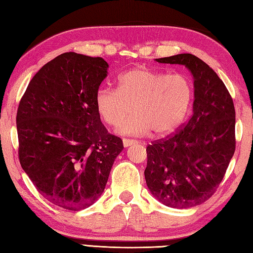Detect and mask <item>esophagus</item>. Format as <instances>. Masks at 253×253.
Returning a JSON list of instances; mask_svg holds the SVG:
<instances>
[{
  "instance_id": "1",
  "label": "esophagus",
  "mask_w": 253,
  "mask_h": 253,
  "mask_svg": "<svg viewBox=\"0 0 253 253\" xmlns=\"http://www.w3.org/2000/svg\"><path fill=\"white\" fill-rule=\"evenodd\" d=\"M135 143H137V141L133 140V139H123V144L125 148L129 147V146H131V144H135Z\"/></svg>"
}]
</instances>
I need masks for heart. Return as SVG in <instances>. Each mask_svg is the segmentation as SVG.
Here are the masks:
<instances>
[{
	"instance_id": "heart-1",
	"label": "heart",
	"mask_w": 253,
	"mask_h": 253,
	"mask_svg": "<svg viewBox=\"0 0 253 253\" xmlns=\"http://www.w3.org/2000/svg\"><path fill=\"white\" fill-rule=\"evenodd\" d=\"M117 89L101 87L95 93V109L101 120L117 126L122 133L144 136L154 130L165 136L177 129L189 110L192 84L182 74H168L138 67L118 77Z\"/></svg>"
}]
</instances>
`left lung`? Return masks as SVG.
Segmentation results:
<instances>
[{"instance_id":"1","label":"left lung","mask_w":253,"mask_h":253,"mask_svg":"<svg viewBox=\"0 0 253 253\" xmlns=\"http://www.w3.org/2000/svg\"><path fill=\"white\" fill-rule=\"evenodd\" d=\"M155 61L189 69L195 101L192 115L181 129L147 147L146 182L166 207H196L216 191L234 155V102L216 73L196 55L184 53Z\"/></svg>"}]
</instances>
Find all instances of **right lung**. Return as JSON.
<instances>
[{
	"mask_svg": "<svg viewBox=\"0 0 253 253\" xmlns=\"http://www.w3.org/2000/svg\"><path fill=\"white\" fill-rule=\"evenodd\" d=\"M107 68L102 57L63 53L35 75L18 105L21 168L42 197L71 211L98 200L124 149L95 109Z\"/></svg>",
	"mask_w": 253,
	"mask_h": 253,
	"instance_id": "right-lung-1",
	"label": "right lung"
}]
</instances>
